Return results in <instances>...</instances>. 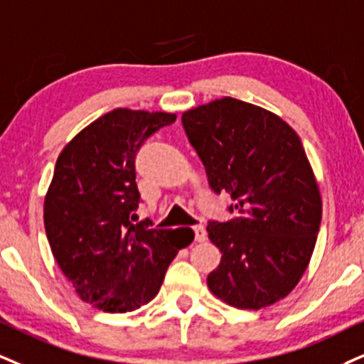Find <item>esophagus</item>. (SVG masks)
Returning <instances> with one entry per match:
<instances>
[{"mask_svg": "<svg viewBox=\"0 0 364 364\" xmlns=\"http://www.w3.org/2000/svg\"><path fill=\"white\" fill-rule=\"evenodd\" d=\"M193 230H195L196 242H203V240L207 239V230H205L203 225H196V227H193Z\"/></svg>", "mask_w": 364, "mask_h": 364, "instance_id": "esophagus-1", "label": "esophagus"}]
</instances>
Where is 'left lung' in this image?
<instances>
[{"mask_svg": "<svg viewBox=\"0 0 364 364\" xmlns=\"http://www.w3.org/2000/svg\"><path fill=\"white\" fill-rule=\"evenodd\" d=\"M183 127L215 193L227 191L237 217L208 222L222 259L210 291L235 309L284 299L312 257L322 218L317 179L301 140L283 118L225 98L183 113Z\"/></svg>", "mask_w": 364, "mask_h": 364, "instance_id": "8db88e82", "label": "left lung"}]
</instances>
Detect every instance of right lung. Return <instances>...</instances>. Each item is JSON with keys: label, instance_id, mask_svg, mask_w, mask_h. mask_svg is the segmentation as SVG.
<instances>
[{"label": "right lung", "instance_id": "right-lung-1", "mask_svg": "<svg viewBox=\"0 0 364 364\" xmlns=\"http://www.w3.org/2000/svg\"><path fill=\"white\" fill-rule=\"evenodd\" d=\"M174 113L115 108L63 149L43 201L52 254L82 301L110 314L151 301L179 249L178 229L134 224L135 156Z\"/></svg>", "mask_w": 364, "mask_h": 364}]
</instances>
